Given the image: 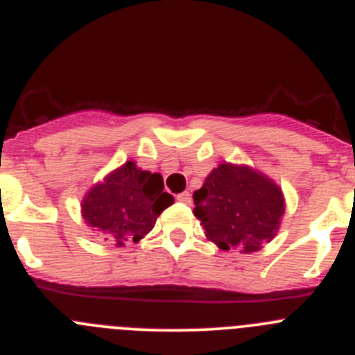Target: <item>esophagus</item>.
Wrapping results in <instances>:
<instances>
[{
    "label": "esophagus",
    "instance_id": "1",
    "mask_svg": "<svg viewBox=\"0 0 355 355\" xmlns=\"http://www.w3.org/2000/svg\"><path fill=\"white\" fill-rule=\"evenodd\" d=\"M175 199L180 200V202H184V205H190V202H192V196H190V192L178 193V197H175Z\"/></svg>",
    "mask_w": 355,
    "mask_h": 355
}]
</instances>
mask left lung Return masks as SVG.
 I'll list each match as a JSON object with an SVG mask.
<instances>
[{"label": "left lung", "mask_w": 355, "mask_h": 355, "mask_svg": "<svg viewBox=\"0 0 355 355\" xmlns=\"http://www.w3.org/2000/svg\"><path fill=\"white\" fill-rule=\"evenodd\" d=\"M193 215L222 250L256 252L270 241L284 215L283 190L249 165L220 163L193 192Z\"/></svg>", "instance_id": "obj_1"}]
</instances>
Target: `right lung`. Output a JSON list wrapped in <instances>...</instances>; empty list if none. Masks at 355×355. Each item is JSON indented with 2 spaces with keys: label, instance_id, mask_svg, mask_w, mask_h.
Returning <instances> with one entry per match:
<instances>
[{
  "label": "right lung",
  "instance_id": "right-lung-1",
  "mask_svg": "<svg viewBox=\"0 0 355 355\" xmlns=\"http://www.w3.org/2000/svg\"><path fill=\"white\" fill-rule=\"evenodd\" d=\"M174 197L163 192L158 172L142 171L133 159L94 184L81 200V215L92 231L114 241L117 247L139 243Z\"/></svg>",
  "mask_w": 355,
  "mask_h": 355
}]
</instances>
